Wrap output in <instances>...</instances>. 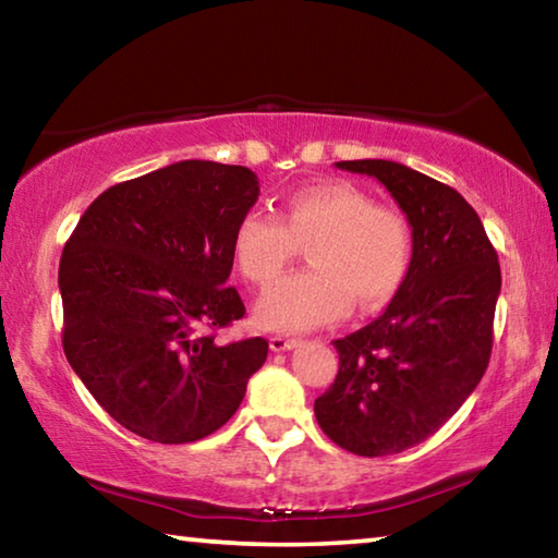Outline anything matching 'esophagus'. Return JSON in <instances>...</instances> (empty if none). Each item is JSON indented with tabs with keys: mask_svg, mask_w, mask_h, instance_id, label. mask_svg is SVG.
Masks as SVG:
<instances>
[{
	"mask_svg": "<svg viewBox=\"0 0 558 558\" xmlns=\"http://www.w3.org/2000/svg\"><path fill=\"white\" fill-rule=\"evenodd\" d=\"M298 344H300V339H295V337H282V335L270 337L272 352H288V349H295Z\"/></svg>",
	"mask_w": 558,
	"mask_h": 558,
	"instance_id": "esophagus-1",
	"label": "esophagus"
}]
</instances>
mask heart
<instances>
[{
	"label": "heart",
	"instance_id": "b5f03b06",
	"mask_svg": "<svg viewBox=\"0 0 558 558\" xmlns=\"http://www.w3.org/2000/svg\"><path fill=\"white\" fill-rule=\"evenodd\" d=\"M310 244L313 268L282 278L260 298L258 323L272 332H310L344 317L356 300L362 310L389 302L409 276L413 226L401 209L376 204L364 186L335 179L300 186L286 196L282 219L245 211L231 235V256L241 276L258 288L280 278Z\"/></svg>",
	"mask_w": 558,
	"mask_h": 558
}]
</instances>
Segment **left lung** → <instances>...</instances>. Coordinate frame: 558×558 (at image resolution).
<instances>
[{"label": "left lung", "mask_w": 558, "mask_h": 558, "mask_svg": "<svg viewBox=\"0 0 558 558\" xmlns=\"http://www.w3.org/2000/svg\"><path fill=\"white\" fill-rule=\"evenodd\" d=\"M337 167L379 179L413 226L403 286L384 315L335 339L337 379L315 401L329 440L381 458L433 436L475 391L502 276L483 221L452 186L389 159Z\"/></svg>", "instance_id": "1"}]
</instances>
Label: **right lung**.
<instances>
[{
  "label": "right lung",
  "instance_id": "right-lung-1",
  "mask_svg": "<svg viewBox=\"0 0 558 558\" xmlns=\"http://www.w3.org/2000/svg\"><path fill=\"white\" fill-rule=\"evenodd\" d=\"M258 192L248 167L184 159L106 189L65 241L63 352L122 428L179 446L241 405L268 342L219 344L216 329L245 315L226 280Z\"/></svg>",
  "mask_w": 558,
  "mask_h": 558
}]
</instances>
